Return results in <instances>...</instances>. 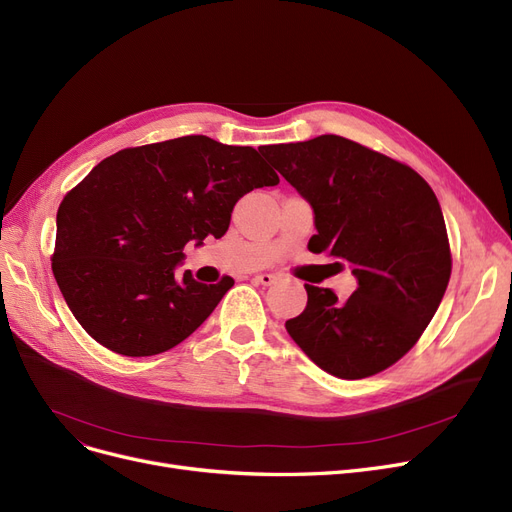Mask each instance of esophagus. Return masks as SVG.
Returning a JSON list of instances; mask_svg holds the SVG:
<instances>
[{"instance_id": "obj_1", "label": "esophagus", "mask_w": 512, "mask_h": 512, "mask_svg": "<svg viewBox=\"0 0 512 512\" xmlns=\"http://www.w3.org/2000/svg\"><path fill=\"white\" fill-rule=\"evenodd\" d=\"M257 284H263V286H272L276 282V276L274 274H259L253 278Z\"/></svg>"}]
</instances>
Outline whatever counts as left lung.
I'll return each instance as SVG.
<instances>
[{
  "mask_svg": "<svg viewBox=\"0 0 512 512\" xmlns=\"http://www.w3.org/2000/svg\"><path fill=\"white\" fill-rule=\"evenodd\" d=\"M259 151L311 203L309 251L344 259L359 284L344 303L305 284V311L286 321L290 338L336 378L384 371L415 346L450 280L434 191L413 168L336 134Z\"/></svg>",
  "mask_w": 512,
  "mask_h": 512,
  "instance_id": "obj_1",
  "label": "left lung"
}]
</instances>
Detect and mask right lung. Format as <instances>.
Here are the masks:
<instances>
[{"mask_svg": "<svg viewBox=\"0 0 512 512\" xmlns=\"http://www.w3.org/2000/svg\"><path fill=\"white\" fill-rule=\"evenodd\" d=\"M253 147L191 134L122 149L58 209L51 270L85 332L124 357H151L191 336L234 280L176 276L186 242L222 238L236 201L276 186Z\"/></svg>", "mask_w": 512, "mask_h": 512, "instance_id": "add662e5", "label": "right lung"}]
</instances>
